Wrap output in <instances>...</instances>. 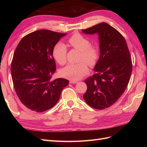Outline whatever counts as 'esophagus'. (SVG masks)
<instances>
[{"instance_id": "esophagus-1", "label": "esophagus", "mask_w": 147, "mask_h": 147, "mask_svg": "<svg viewBox=\"0 0 147 147\" xmlns=\"http://www.w3.org/2000/svg\"><path fill=\"white\" fill-rule=\"evenodd\" d=\"M69 83H71V84H75V83H77L78 82L74 81V80H70V81H69Z\"/></svg>"}]
</instances>
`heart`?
Returning <instances> with one entry per match:
<instances>
[{
    "label": "heart",
    "mask_w": 147,
    "mask_h": 147,
    "mask_svg": "<svg viewBox=\"0 0 147 147\" xmlns=\"http://www.w3.org/2000/svg\"><path fill=\"white\" fill-rule=\"evenodd\" d=\"M68 42L74 48L81 51L80 61H84L90 65H94L98 59L99 51L95 46L91 45L90 40L79 34H75L71 36ZM67 47L63 43H58L53 50L55 59L60 65L66 63ZM86 63L82 62L78 64H69L60 72L62 77L72 80H78L88 72Z\"/></svg>",
    "instance_id": "b5f03b06"
}]
</instances>
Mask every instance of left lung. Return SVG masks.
<instances>
[{
  "mask_svg": "<svg viewBox=\"0 0 147 147\" xmlns=\"http://www.w3.org/2000/svg\"><path fill=\"white\" fill-rule=\"evenodd\" d=\"M85 34L99 35L100 56L95 74L84 83L87 90L83 99L91 107L102 110L117 102L125 91L132 73V60L125 39L106 23L83 29Z\"/></svg>",
  "mask_w": 147,
  "mask_h": 147,
  "instance_id": "1",
  "label": "left lung"
}]
</instances>
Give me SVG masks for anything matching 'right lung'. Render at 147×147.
I'll return each mask as SVG.
<instances>
[{
  "label": "right lung",
  "instance_id": "add662e5",
  "mask_svg": "<svg viewBox=\"0 0 147 147\" xmlns=\"http://www.w3.org/2000/svg\"><path fill=\"white\" fill-rule=\"evenodd\" d=\"M66 34L42 29L26 35L18 45L11 64L15 91L26 107L36 112L51 109L69 84L64 78L51 79L56 71L53 50Z\"/></svg>",
  "mask_w": 147,
  "mask_h": 147
}]
</instances>
